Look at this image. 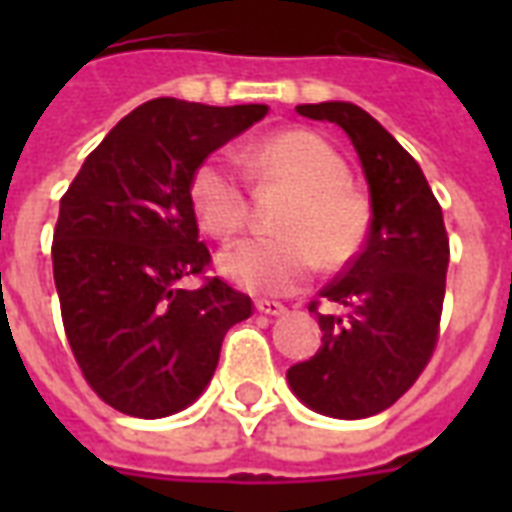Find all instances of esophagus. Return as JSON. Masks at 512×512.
I'll return each mask as SVG.
<instances>
[{"mask_svg": "<svg viewBox=\"0 0 512 512\" xmlns=\"http://www.w3.org/2000/svg\"><path fill=\"white\" fill-rule=\"evenodd\" d=\"M255 307L257 312H263V315H282V312L288 310L285 304H279V301H268V299H257Z\"/></svg>", "mask_w": 512, "mask_h": 512, "instance_id": "1", "label": "esophagus"}]
</instances>
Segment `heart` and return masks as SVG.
Segmentation results:
<instances>
[{
	"label": "heart",
	"mask_w": 512,
	"mask_h": 512,
	"mask_svg": "<svg viewBox=\"0 0 512 512\" xmlns=\"http://www.w3.org/2000/svg\"><path fill=\"white\" fill-rule=\"evenodd\" d=\"M246 172L260 183L290 189L274 238L233 244L219 268L233 285L252 293H290L323 268L354 263L370 233L373 208L351 183V167L326 136L304 128L279 131L241 153ZM191 211L219 241L241 233L249 216L246 180L233 156L213 153L189 180Z\"/></svg>",
	"instance_id": "b5f03b06"
}]
</instances>
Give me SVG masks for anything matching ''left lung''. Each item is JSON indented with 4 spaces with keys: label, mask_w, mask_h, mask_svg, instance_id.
Here are the masks:
<instances>
[{
    "label": "left lung",
    "mask_w": 512,
    "mask_h": 512,
    "mask_svg": "<svg viewBox=\"0 0 512 512\" xmlns=\"http://www.w3.org/2000/svg\"><path fill=\"white\" fill-rule=\"evenodd\" d=\"M296 112L351 136L370 183L373 222L359 257L321 290L343 312L310 304L321 348L290 367V389L326 417H373L406 395L436 351L450 238L419 164L365 109L329 101Z\"/></svg>",
    "instance_id": "8db88e82"
}]
</instances>
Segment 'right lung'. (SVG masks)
<instances>
[{
    "label": "right lung",
    "mask_w": 512,
    "mask_h": 512,
    "mask_svg": "<svg viewBox=\"0 0 512 512\" xmlns=\"http://www.w3.org/2000/svg\"><path fill=\"white\" fill-rule=\"evenodd\" d=\"M268 106H205L153 98L84 158L60 200L54 285L65 337L87 384L128 417L158 419L202 395L230 326L252 299L224 279L197 291L211 252L189 202L194 169L255 126Z\"/></svg>",
    "instance_id": "add662e5"
}]
</instances>
